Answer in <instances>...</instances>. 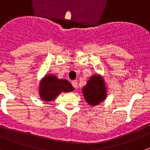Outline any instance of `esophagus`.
I'll use <instances>...</instances> for the list:
<instances>
[{
	"label": "esophagus",
	"instance_id": "obj_1",
	"mask_svg": "<svg viewBox=\"0 0 150 150\" xmlns=\"http://www.w3.org/2000/svg\"><path fill=\"white\" fill-rule=\"evenodd\" d=\"M71 84H72V86H74V88H75V89H77V88H78V82H77V81H76V80H74V81H72V82H71Z\"/></svg>",
	"mask_w": 150,
	"mask_h": 150
}]
</instances>
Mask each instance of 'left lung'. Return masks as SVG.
<instances>
[{
    "instance_id": "left-lung-1",
    "label": "left lung",
    "mask_w": 150,
    "mask_h": 150,
    "mask_svg": "<svg viewBox=\"0 0 150 150\" xmlns=\"http://www.w3.org/2000/svg\"><path fill=\"white\" fill-rule=\"evenodd\" d=\"M85 100L90 106H96L107 98V91L103 77L94 75L89 78L86 85L82 88Z\"/></svg>"
}]
</instances>
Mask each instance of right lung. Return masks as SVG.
<instances>
[{"instance_id": "obj_1", "label": "right lung", "mask_w": 150, "mask_h": 150, "mask_svg": "<svg viewBox=\"0 0 150 150\" xmlns=\"http://www.w3.org/2000/svg\"><path fill=\"white\" fill-rule=\"evenodd\" d=\"M74 91V87L66 79H59L54 75H46L41 79L39 86V95L42 100L50 102L61 93Z\"/></svg>"}]
</instances>
